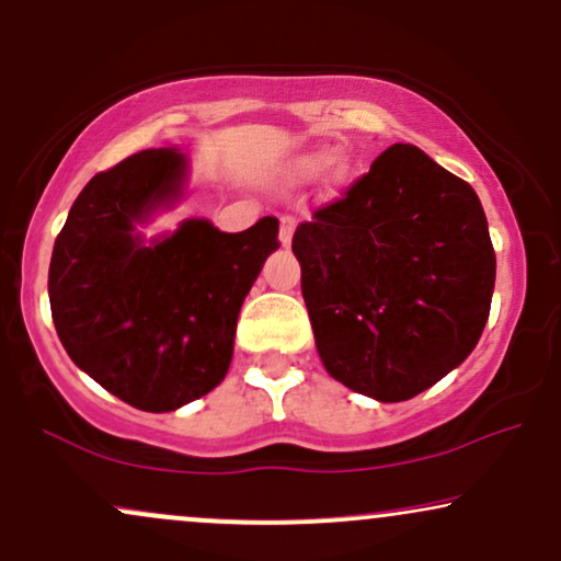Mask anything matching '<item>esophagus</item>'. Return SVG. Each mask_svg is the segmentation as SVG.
Returning a JSON list of instances; mask_svg holds the SVG:
<instances>
[{"mask_svg":"<svg viewBox=\"0 0 561 561\" xmlns=\"http://www.w3.org/2000/svg\"><path fill=\"white\" fill-rule=\"evenodd\" d=\"M294 228H296V217L294 215H283L280 217V233H278L283 247H288V243H291Z\"/></svg>","mask_w":561,"mask_h":561,"instance_id":"34e87169","label":"esophagus"}]
</instances>
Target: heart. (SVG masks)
I'll return each mask as SVG.
<instances>
[{
  "label": "heart",
  "mask_w": 561,
  "mask_h": 561,
  "mask_svg": "<svg viewBox=\"0 0 561 561\" xmlns=\"http://www.w3.org/2000/svg\"><path fill=\"white\" fill-rule=\"evenodd\" d=\"M291 170H294V175H299V178H314V175L325 173V170H331L333 178H344L346 175V164L335 162V154H333V151H328V149L307 151V154L296 157Z\"/></svg>",
  "instance_id": "heart-1"
}]
</instances>
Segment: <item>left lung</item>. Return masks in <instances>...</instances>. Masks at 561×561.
Masks as SVG:
<instances>
[{"label":"left lung","instance_id":"8db88e82","mask_svg":"<svg viewBox=\"0 0 561 561\" xmlns=\"http://www.w3.org/2000/svg\"><path fill=\"white\" fill-rule=\"evenodd\" d=\"M331 378L407 401L462 365L491 312L496 254L470 183L393 144L291 243Z\"/></svg>","mask_w":561,"mask_h":561}]
</instances>
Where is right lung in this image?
I'll return each mask as SVG.
<instances>
[{
    "instance_id": "add662e5",
    "label": "right lung",
    "mask_w": 561,
    "mask_h": 561,
    "mask_svg": "<svg viewBox=\"0 0 561 561\" xmlns=\"http://www.w3.org/2000/svg\"><path fill=\"white\" fill-rule=\"evenodd\" d=\"M178 149H144L96 173L72 202L49 262V305L65 352L125 404L173 412L220 386L241 305L278 243V220L241 233L183 220L136 226L183 196Z\"/></svg>"
}]
</instances>
